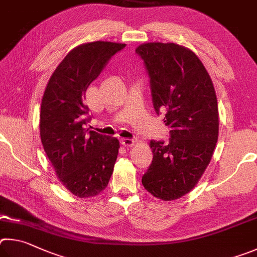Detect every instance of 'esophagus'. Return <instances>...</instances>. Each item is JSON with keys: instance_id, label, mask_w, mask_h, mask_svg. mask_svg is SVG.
<instances>
[{"instance_id": "1", "label": "esophagus", "mask_w": 257, "mask_h": 257, "mask_svg": "<svg viewBox=\"0 0 257 257\" xmlns=\"http://www.w3.org/2000/svg\"><path fill=\"white\" fill-rule=\"evenodd\" d=\"M134 143H136V141L132 140V139H120V145L124 147H132L134 146Z\"/></svg>"}]
</instances>
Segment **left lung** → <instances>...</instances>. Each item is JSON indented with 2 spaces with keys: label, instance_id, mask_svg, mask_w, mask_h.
<instances>
[{
  "label": "left lung",
  "instance_id": "obj_1",
  "mask_svg": "<svg viewBox=\"0 0 257 257\" xmlns=\"http://www.w3.org/2000/svg\"><path fill=\"white\" fill-rule=\"evenodd\" d=\"M136 52L150 76L152 102L169 128L168 143L151 140L154 159L142 184L157 199L177 200L199 183L219 136L218 101L208 71L190 48L146 43Z\"/></svg>",
  "mask_w": 257,
  "mask_h": 257
}]
</instances>
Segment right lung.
I'll return each mask as SVG.
<instances>
[{
    "mask_svg": "<svg viewBox=\"0 0 257 257\" xmlns=\"http://www.w3.org/2000/svg\"><path fill=\"white\" fill-rule=\"evenodd\" d=\"M125 44L92 42L79 45L54 71L40 107V140L62 185L84 199L108 185L119 142L84 128L85 91L109 58Z\"/></svg>",
    "mask_w": 257,
    "mask_h": 257,
    "instance_id": "right-lung-1",
    "label": "right lung"
}]
</instances>
